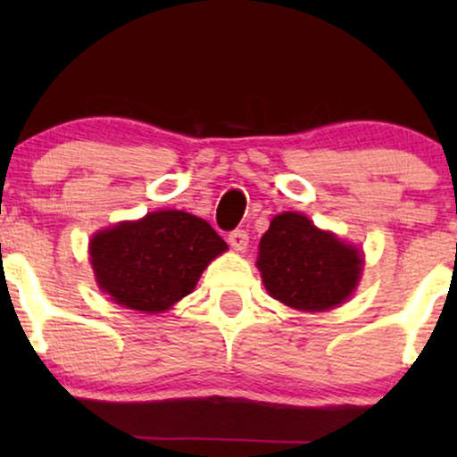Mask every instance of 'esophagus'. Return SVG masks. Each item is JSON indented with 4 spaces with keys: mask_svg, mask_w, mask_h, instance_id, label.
I'll return each instance as SVG.
<instances>
[{
    "mask_svg": "<svg viewBox=\"0 0 457 457\" xmlns=\"http://www.w3.org/2000/svg\"><path fill=\"white\" fill-rule=\"evenodd\" d=\"M228 245L237 249V252H245L247 245H249L247 230L237 228V230H233V233H228Z\"/></svg>",
    "mask_w": 457,
    "mask_h": 457,
    "instance_id": "1",
    "label": "esophagus"
}]
</instances>
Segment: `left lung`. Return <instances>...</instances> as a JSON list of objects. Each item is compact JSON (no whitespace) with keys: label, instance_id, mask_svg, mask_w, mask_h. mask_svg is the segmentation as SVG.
Instances as JSON below:
<instances>
[{"label":"left lung","instance_id":"obj_1","mask_svg":"<svg viewBox=\"0 0 457 457\" xmlns=\"http://www.w3.org/2000/svg\"><path fill=\"white\" fill-rule=\"evenodd\" d=\"M258 268L268 293L295 310H330L352 295L361 258L352 245L318 230L303 214L272 218L260 241Z\"/></svg>","mask_w":457,"mask_h":457}]
</instances>
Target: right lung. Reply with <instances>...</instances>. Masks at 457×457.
I'll return each instance as SVG.
<instances>
[{"mask_svg": "<svg viewBox=\"0 0 457 457\" xmlns=\"http://www.w3.org/2000/svg\"><path fill=\"white\" fill-rule=\"evenodd\" d=\"M224 249L227 243L202 218L160 210L97 233L89 253L97 283L112 302L155 314L189 295Z\"/></svg>", "mask_w": 457, "mask_h": 457, "instance_id": "right-lung-1", "label": "right lung"}]
</instances>
